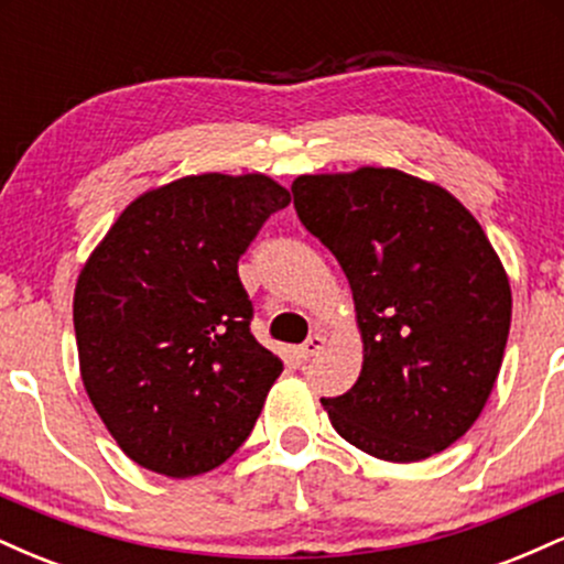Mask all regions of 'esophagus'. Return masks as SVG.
<instances>
[{"label":"esophagus","instance_id":"34e87169","mask_svg":"<svg viewBox=\"0 0 564 564\" xmlns=\"http://www.w3.org/2000/svg\"><path fill=\"white\" fill-rule=\"evenodd\" d=\"M323 347H326V336H323V334H313V336H310V339L304 341V345L300 347V358H302V360L315 358V355H318Z\"/></svg>","mask_w":564,"mask_h":564}]
</instances>
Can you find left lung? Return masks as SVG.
Here are the masks:
<instances>
[{"label": "left lung", "mask_w": 564, "mask_h": 564, "mask_svg": "<svg viewBox=\"0 0 564 564\" xmlns=\"http://www.w3.org/2000/svg\"><path fill=\"white\" fill-rule=\"evenodd\" d=\"M302 225L352 289L364 366L321 403L355 448L411 464L456 443L488 403L511 323L509 275L475 215L392 166L300 174Z\"/></svg>", "instance_id": "left-lung-1"}]
</instances>
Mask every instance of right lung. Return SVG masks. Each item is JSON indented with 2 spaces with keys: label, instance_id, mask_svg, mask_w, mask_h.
Segmentation results:
<instances>
[{
  "label": "right lung",
  "instance_id": "right-lung-1",
  "mask_svg": "<svg viewBox=\"0 0 564 564\" xmlns=\"http://www.w3.org/2000/svg\"><path fill=\"white\" fill-rule=\"evenodd\" d=\"M289 200L262 172L187 174L140 193L84 262V390L140 467L204 475L254 430L283 364L249 332L238 260Z\"/></svg>",
  "mask_w": 564,
  "mask_h": 564
}]
</instances>
